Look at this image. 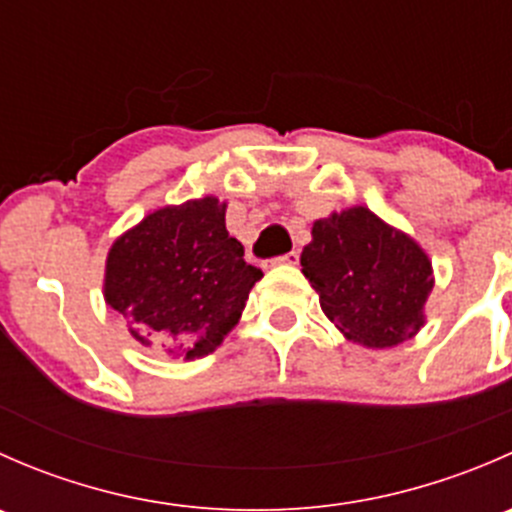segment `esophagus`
<instances>
[{"label": "esophagus", "instance_id": "1", "mask_svg": "<svg viewBox=\"0 0 512 512\" xmlns=\"http://www.w3.org/2000/svg\"><path fill=\"white\" fill-rule=\"evenodd\" d=\"M297 260H299V252L292 250L287 252V255H280L275 257V260H270V265H297Z\"/></svg>", "mask_w": 512, "mask_h": 512}]
</instances>
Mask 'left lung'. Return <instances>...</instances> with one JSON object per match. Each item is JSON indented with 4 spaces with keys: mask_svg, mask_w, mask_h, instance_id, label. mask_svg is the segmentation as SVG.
<instances>
[{
    "mask_svg": "<svg viewBox=\"0 0 512 512\" xmlns=\"http://www.w3.org/2000/svg\"><path fill=\"white\" fill-rule=\"evenodd\" d=\"M299 265L347 342L389 349L426 324L433 289L426 250L364 205L314 220Z\"/></svg>",
    "mask_w": 512,
    "mask_h": 512,
    "instance_id": "left-lung-1",
    "label": "left lung"
}]
</instances>
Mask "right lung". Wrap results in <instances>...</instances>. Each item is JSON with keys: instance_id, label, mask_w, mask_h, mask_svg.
<instances>
[{"instance_id": "obj_1", "label": "right lung", "mask_w": 512, "mask_h": 512, "mask_svg": "<svg viewBox=\"0 0 512 512\" xmlns=\"http://www.w3.org/2000/svg\"><path fill=\"white\" fill-rule=\"evenodd\" d=\"M225 210L215 195L165 205L111 245L103 299L141 347L200 359L240 322L262 270L245 262Z\"/></svg>"}]
</instances>
